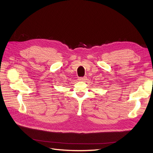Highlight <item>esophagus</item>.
I'll list each match as a JSON object with an SVG mask.
<instances>
[{
  "instance_id": "34e87169",
  "label": "esophagus",
  "mask_w": 153,
  "mask_h": 153,
  "mask_svg": "<svg viewBox=\"0 0 153 153\" xmlns=\"http://www.w3.org/2000/svg\"><path fill=\"white\" fill-rule=\"evenodd\" d=\"M85 78H86L85 76H84V77H79L78 80L79 81H83V80H85Z\"/></svg>"
}]
</instances>
